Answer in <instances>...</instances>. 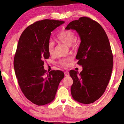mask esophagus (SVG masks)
<instances>
[{
	"label": "esophagus",
	"mask_w": 124,
	"mask_h": 124,
	"mask_svg": "<svg viewBox=\"0 0 124 124\" xmlns=\"http://www.w3.org/2000/svg\"><path fill=\"white\" fill-rule=\"evenodd\" d=\"M64 75L65 77H68V76H69V72L66 71L64 72Z\"/></svg>",
	"instance_id": "obj_1"
}]
</instances>
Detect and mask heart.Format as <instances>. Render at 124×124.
I'll return each mask as SVG.
<instances>
[{
	"label": "heart",
	"mask_w": 124,
	"mask_h": 124,
	"mask_svg": "<svg viewBox=\"0 0 124 124\" xmlns=\"http://www.w3.org/2000/svg\"><path fill=\"white\" fill-rule=\"evenodd\" d=\"M75 33L71 30H62L57 35L58 40L63 43L67 46H70L75 39ZM47 49L49 54L53 55L54 53V43L52 41H49L47 46ZM70 59H65L61 60L59 61V64L63 67H67L69 65Z\"/></svg>",
	"instance_id": "obj_1"
}]
</instances>
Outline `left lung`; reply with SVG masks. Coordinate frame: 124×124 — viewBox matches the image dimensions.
<instances>
[{
    "mask_svg": "<svg viewBox=\"0 0 124 124\" xmlns=\"http://www.w3.org/2000/svg\"><path fill=\"white\" fill-rule=\"evenodd\" d=\"M65 29L75 30L81 40L76 59L83 71H70L71 95L81 103H92L104 93L111 77L113 55L109 40L101 25L89 17L73 21Z\"/></svg>",
    "mask_w": 124,
    "mask_h": 124,
    "instance_id": "obj_1",
    "label": "left lung"
}]
</instances>
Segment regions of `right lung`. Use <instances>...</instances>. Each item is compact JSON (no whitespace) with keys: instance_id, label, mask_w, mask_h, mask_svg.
<instances>
[{"instance_id":"right-lung-1","label":"right lung","mask_w":124,"mask_h":124,"mask_svg":"<svg viewBox=\"0 0 124 124\" xmlns=\"http://www.w3.org/2000/svg\"><path fill=\"white\" fill-rule=\"evenodd\" d=\"M64 22L39 21L29 26L21 35L14 59L16 77L22 93L33 103L43 106L53 101L63 72L46 73L44 60L48 59L47 46L51 32Z\"/></svg>"}]
</instances>
